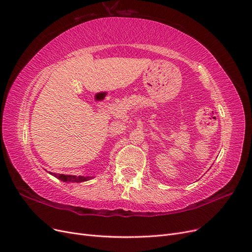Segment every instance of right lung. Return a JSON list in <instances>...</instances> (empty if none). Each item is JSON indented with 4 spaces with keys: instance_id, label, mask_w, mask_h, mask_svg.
<instances>
[{
    "instance_id": "obj_1",
    "label": "right lung",
    "mask_w": 252,
    "mask_h": 252,
    "mask_svg": "<svg viewBox=\"0 0 252 252\" xmlns=\"http://www.w3.org/2000/svg\"><path fill=\"white\" fill-rule=\"evenodd\" d=\"M49 174H51L52 176L59 178L60 180L63 181V182H77V183H80V182H84V181H87V180H91L92 178H94L93 176H75V175H63V174H54V173H51L49 172Z\"/></svg>"
}]
</instances>
